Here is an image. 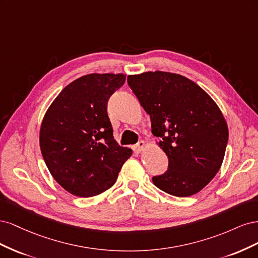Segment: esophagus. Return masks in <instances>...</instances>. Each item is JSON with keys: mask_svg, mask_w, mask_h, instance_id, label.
<instances>
[{"mask_svg": "<svg viewBox=\"0 0 258 258\" xmlns=\"http://www.w3.org/2000/svg\"><path fill=\"white\" fill-rule=\"evenodd\" d=\"M145 146H146V144H145V142L144 141H140L137 145H136V151L137 152H142L144 148H145Z\"/></svg>", "mask_w": 258, "mask_h": 258, "instance_id": "34e87169", "label": "esophagus"}]
</instances>
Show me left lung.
Instances as JSON below:
<instances>
[{
	"label": "left lung",
	"instance_id": "8db88e82",
	"mask_svg": "<svg viewBox=\"0 0 258 258\" xmlns=\"http://www.w3.org/2000/svg\"><path fill=\"white\" fill-rule=\"evenodd\" d=\"M127 82L169 159L168 170L153 183L175 197L197 194L212 181L225 156L228 127L221 110L196 83L179 74L145 72L129 75Z\"/></svg>",
	"mask_w": 258,
	"mask_h": 258
}]
</instances>
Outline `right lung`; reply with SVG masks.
<instances>
[{
	"label": "right lung",
	"mask_w": 258,
	"mask_h": 258,
	"mask_svg": "<svg viewBox=\"0 0 258 258\" xmlns=\"http://www.w3.org/2000/svg\"><path fill=\"white\" fill-rule=\"evenodd\" d=\"M124 74H88L62 90L46 112L40 146L52 177L70 194L92 197L115 184L132 151L115 141L107 101Z\"/></svg>",
	"instance_id": "add662e5"
}]
</instances>
